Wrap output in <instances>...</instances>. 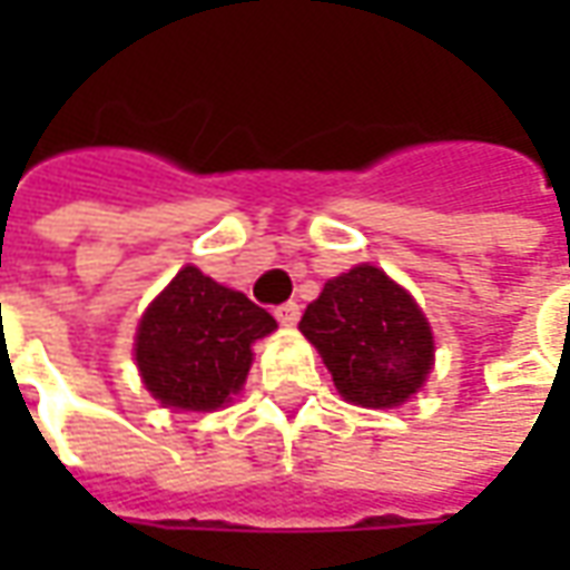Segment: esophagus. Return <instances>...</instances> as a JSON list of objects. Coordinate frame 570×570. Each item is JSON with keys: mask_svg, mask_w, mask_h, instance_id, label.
Wrapping results in <instances>:
<instances>
[{"mask_svg": "<svg viewBox=\"0 0 570 570\" xmlns=\"http://www.w3.org/2000/svg\"><path fill=\"white\" fill-rule=\"evenodd\" d=\"M274 317L284 323V326H296L298 317H302V308H298V302H284V305H277Z\"/></svg>", "mask_w": 570, "mask_h": 570, "instance_id": "34e87169", "label": "esophagus"}]
</instances>
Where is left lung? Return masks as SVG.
I'll use <instances>...</instances> for the list:
<instances>
[{
	"instance_id": "8db88e82",
	"label": "left lung",
	"mask_w": 570,
	"mask_h": 570,
	"mask_svg": "<svg viewBox=\"0 0 570 570\" xmlns=\"http://www.w3.org/2000/svg\"><path fill=\"white\" fill-rule=\"evenodd\" d=\"M298 330L321 351L338 394L357 406H400L433 363V335L415 298L375 265L326 281Z\"/></svg>"
}]
</instances>
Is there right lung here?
Returning a JSON list of instances; mask_svg holds the SVG:
<instances>
[{
	"label": "right lung",
	"mask_w": 570,
	"mask_h": 570,
	"mask_svg": "<svg viewBox=\"0 0 570 570\" xmlns=\"http://www.w3.org/2000/svg\"><path fill=\"white\" fill-rule=\"evenodd\" d=\"M277 321L244 293L186 265L142 314L137 366L146 391L174 409H219L240 391L249 345Z\"/></svg>",
	"instance_id": "right-lung-1"
}]
</instances>
